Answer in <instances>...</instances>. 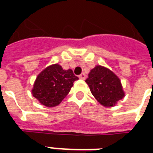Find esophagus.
<instances>
[{"label": "esophagus", "mask_w": 153, "mask_h": 153, "mask_svg": "<svg viewBox=\"0 0 153 153\" xmlns=\"http://www.w3.org/2000/svg\"><path fill=\"white\" fill-rule=\"evenodd\" d=\"M79 78L80 79H86V74L84 73H82L79 76Z\"/></svg>", "instance_id": "obj_1"}]
</instances>
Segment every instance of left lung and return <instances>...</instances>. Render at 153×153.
I'll return each mask as SVG.
<instances>
[{"instance_id": "8db88e82", "label": "left lung", "mask_w": 153, "mask_h": 153, "mask_svg": "<svg viewBox=\"0 0 153 153\" xmlns=\"http://www.w3.org/2000/svg\"><path fill=\"white\" fill-rule=\"evenodd\" d=\"M97 101L105 107H112L124 98L125 92L118 76L108 68L96 65L85 80Z\"/></svg>"}]
</instances>
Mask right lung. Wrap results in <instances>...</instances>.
Listing matches in <instances>:
<instances>
[{"instance_id":"obj_1","label":"right lung","mask_w":153,"mask_h":153,"mask_svg":"<svg viewBox=\"0 0 153 153\" xmlns=\"http://www.w3.org/2000/svg\"><path fill=\"white\" fill-rule=\"evenodd\" d=\"M78 79L72 70H63L59 64H54L38 74L32 94L42 105L54 107L63 101Z\"/></svg>"}]
</instances>
